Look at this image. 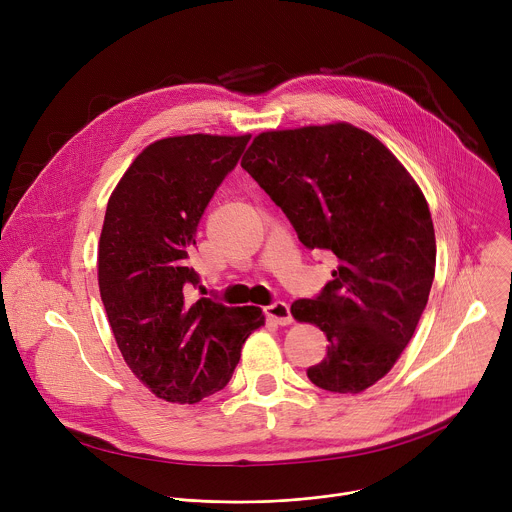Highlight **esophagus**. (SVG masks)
I'll use <instances>...</instances> for the list:
<instances>
[{
	"mask_svg": "<svg viewBox=\"0 0 512 512\" xmlns=\"http://www.w3.org/2000/svg\"><path fill=\"white\" fill-rule=\"evenodd\" d=\"M265 316L273 322V324H279V326H287L291 324V314H289V306L283 304V302H275L271 306L265 308Z\"/></svg>",
	"mask_w": 512,
	"mask_h": 512,
	"instance_id": "obj_1",
	"label": "esophagus"
}]
</instances>
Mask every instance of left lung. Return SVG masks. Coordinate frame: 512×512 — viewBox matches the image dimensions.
Returning a JSON list of instances; mask_svg holds the SVG:
<instances>
[{
	"label": "left lung",
	"mask_w": 512,
	"mask_h": 512,
	"mask_svg": "<svg viewBox=\"0 0 512 512\" xmlns=\"http://www.w3.org/2000/svg\"><path fill=\"white\" fill-rule=\"evenodd\" d=\"M241 166L308 249L338 261L316 300L291 304V316L328 338L308 379L330 393L373 387L395 367L429 298L435 233L421 188L385 143L344 121L263 131Z\"/></svg>",
	"instance_id": "8db88e82"
}]
</instances>
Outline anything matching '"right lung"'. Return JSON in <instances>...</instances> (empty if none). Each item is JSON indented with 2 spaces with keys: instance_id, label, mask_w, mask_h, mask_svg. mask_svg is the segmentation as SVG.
<instances>
[{
  "instance_id": "add662e5",
  "label": "right lung",
  "mask_w": 512,
  "mask_h": 512,
  "mask_svg": "<svg viewBox=\"0 0 512 512\" xmlns=\"http://www.w3.org/2000/svg\"><path fill=\"white\" fill-rule=\"evenodd\" d=\"M251 135H174L150 143L109 196L97 251L101 300L131 373L156 397L198 403L233 377L265 324L257 306L186 300L196 227Z\"/></svg>"
}]
</instances>
